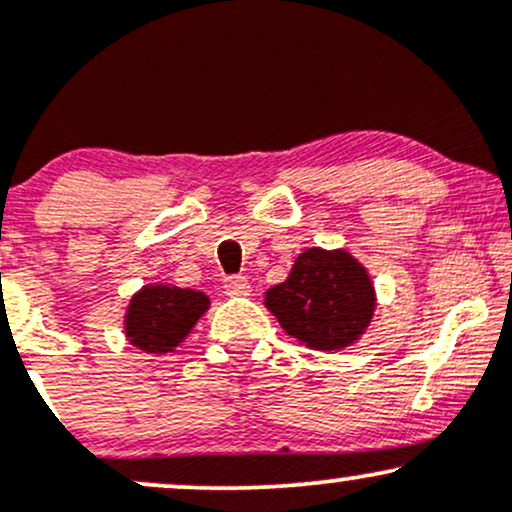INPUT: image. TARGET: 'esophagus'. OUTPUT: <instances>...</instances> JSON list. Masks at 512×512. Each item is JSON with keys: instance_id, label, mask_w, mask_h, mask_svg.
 Here are the masks:
<instances>
[{"instance_id": "34e87169", "label": "esophagus", "mask_w": 512, "mask_h": 512, "mask_svg": "<svg viewBox=\"0 0 512 512\" xmlns=\"http://www.w3.org/2000/svg\"><path fill=\"white\" fill-rule=\"evenodd\" d=\"M223 289H226V293H231V296H245V293H250L248 276L243 274L223 276Z\"/></svg>"}]
</instances>
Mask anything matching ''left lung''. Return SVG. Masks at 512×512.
<instances>
[{"label":"left lung","mask_w":512,"mask_h":512,"mask_svg":"<svg viewBox=\"0 0 512 512\" xmlns=\"http://www.w3.org/2000/svg\"><path fill=\"white\" fill-rule=\"evenodd\" d=\"M269 310L291 337L310 349H342L368 327L373 284L349 252L313 248L293 264L284 284L267 291Z\"/></svg>","instance_id":"1"}]
</instances>
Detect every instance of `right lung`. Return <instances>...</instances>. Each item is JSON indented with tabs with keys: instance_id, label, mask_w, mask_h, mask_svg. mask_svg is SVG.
<instances>
[{
	"instance_id": "right-lung-1",
	"label": "right lung",
	"mask_w": 512,
	"mask_h": 512,
	"mask_svg": "<svg viewBox=\"0 0 512 512\" xmlns=\"http://www.w3.org/2000/svg\"><path fill=\"white\" fill-rule=\"evenodd\" d=\"M207 308L209 298L199 291L146 286L129 303L127 337L149 354H166L187 337Z\"/></svg>"
}]
</instances>
